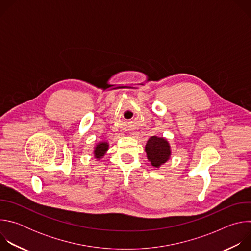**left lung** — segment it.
Masks as SVG:
<instances>
[{
    "mask_svg": "<svg viewBox=\"0 0 251 251\" xmlns=\"http://www.w3.org/2000/svg\"><path fill=\"white\" fill-rule=\"evenodd\" d=\"M145 150L151 165L156 168L166 163L171 155L169 143L164 138H158L156 136L148 140Z\"/></svg>",
    "mask_w": 251,
    "mask_h": 251,
    "instance_id": "left-lung-1",
    "label": "left lung"
}]
</instances>
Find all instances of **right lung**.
Segmentation results:
<instances>
[{
    "label": "right lung",
    "instance_id": "add662e5",
    "mask_svg": "<svg viewBox=\"0 0 251 251\" xmlns=\"http://www.w3.org/2000/svg\"><path fill=\"white\" fill-rule=\"evenodd\" d=\"M107 149H108V144H107V143H105V142L104 143H99V144L95 147V150H94L95 158H101L102 156H104Z\"/></svg>",
    "mask_w": 251,
    "mask_h": 251
}]
</instances>
